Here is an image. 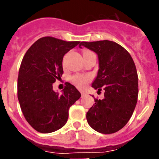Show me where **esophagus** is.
Wrapping results in <instances>:
<instances>
[{"label":"esophagus","mask_w":159,"mask_h":159,"mask_svg":"<svg viewBox=\"0 0 159 159\" xmlns=\"http://www.w3.org/2000/svg\"><path fill=\"white\" fill-rule=\"evenodd\" d=\"M86 94V93H84V92H81V96H82V97H84V95H85Z\"/></svg>","instance_id":"obj_1"}]
</instances>
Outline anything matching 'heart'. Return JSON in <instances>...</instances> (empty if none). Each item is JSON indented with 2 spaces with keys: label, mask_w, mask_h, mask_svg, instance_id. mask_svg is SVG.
<instances>
[{
  "label": "heart",
  "mask_w": 159,
  "mask_h": 159,
  "mask_svg": "<svg viewBox=\"0 0 159 159\" xmlns=\"http://www.w3.org/2000/svg\"><path fill=\"white\" fill-rule=\"evenodd\" d=\"M88 51H84V53L88 52ZM90 80H91V77L89 76V75H75V76L72 78L71 81L73 84L76 85L77 87L79 88V89H83V88H84L87 85Z\"/></svg>",
  "instance_id": "1"
}]
</instances>
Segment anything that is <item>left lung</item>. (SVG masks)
Returning a JSON list of instances; mask_svg holds the SVG:
<instances>
[{
  "instance_id": "8db88e82",
  "label": "left lung",
  "mask_w": 159,
  "mask_h": 159,
  "mask_svg": "<svg viewBox=\"0 0 159 159\" xmlns=\"http://www.w3.org/2000/svg\"><path fill=\"white\" fill-rule=\"evenodd\" d=\"M81 46L94 51L98 57V70L91 87L104 88L103 99H94L86 115L88 123L102 134H112L128 123L135 108L139 94L138 74L130 54L111 41H83Z\"/></svg>"
}]
</instances>
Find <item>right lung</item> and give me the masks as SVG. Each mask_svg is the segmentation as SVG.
<instances>
[{"label": "right lung", "instance_id": "obj_1", "mask_svg": "<svg viewBox=\"0 0 159 159\" xmlns=\"http://www.w3.org/2000/svg\"><path fill=\"white\" fill-rule=\"evenodd\" d=\"M80 41L44 37L35 41L22 59L17 78V98L30 125L41 133H51L66 124L68 110L81 93L67 83L61 94L53 83L63 75V57Z\"/></svg>", "mask_w": 159, "mask_h": 159}]
</instances>
